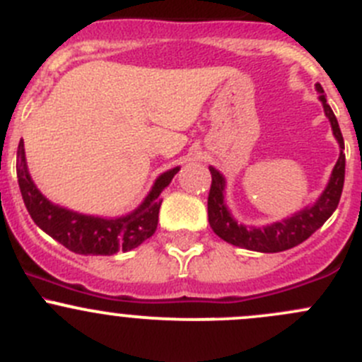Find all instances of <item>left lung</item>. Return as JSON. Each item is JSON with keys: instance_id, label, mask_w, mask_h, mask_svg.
I'll use <instances>...</instances> for the list:
<instances>
[{"instance_id": "left-lung-1", "label": "left lung", "mask_w": 362, "mask_h": 362, "mask_svg": "<svg viewBox=\"0 0 362 362\" xmlns=\"http://www.w3.org/2000/svg\"><path fill=\"white\" fill-rule=\"evenodd\" d=\"M315 89L317 93H320L319 100L322 101L324 112L329 119L334 138H337L339 148H341L339 158L333 168V173H331L329 184L312 206L298 211L293 217H287L280 222H273V224L264 226V228H250V226L238 224L233 218V215L229 214L228 206L224 203V177L214 166H210L211 185L210 192H208V222H210V228L214 229L215 235L221 236L224 242L255 252H282L293 249V247L305 242L306 238H310L337 210L339 198H341L343 180H345V154H343L345 144H343L337 117H334L333 110L327 105L326 96H324L322 86L315 83Z\"/></svg>"}]
</instances>
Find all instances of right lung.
<instances>
[{
	"label": "right lung",
	"instance_id": "obj_1",
	"mask_svg": "<svg viewBox=\"0 0 362 362\" xmlns=\"http://www.w3.org/2000/svg\"><path fill=\"white\" fill-rule=\"evenodd\" d=\"M178 170L180 168H173L160 175L145 202L129 215L103 218L76 214L50 203L29 177L23 140L19 141L17 148V178L31 218L40 229L57 240L61 245L83 255H113L119 250L127 252L151 238L158 228L159 208L163 203L160 192L170 185L171 178Z\"/></svg>",
	"mask_w": 362,
	"mask_h": 362
}]
</instances>
